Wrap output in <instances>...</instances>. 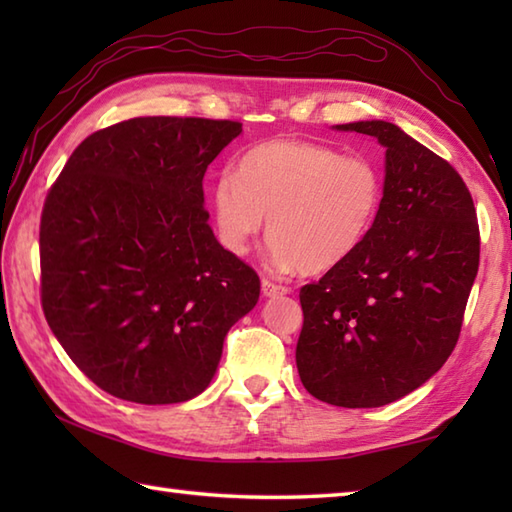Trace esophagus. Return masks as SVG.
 <instances>
[{"mask_svg": "<svg viewBox=\"0 0 512 512\" xmlns=\"http://www.w3.org/2000/svg\"><path fill=\"white\" fill-rule=\"evenodd\" d=\"M262 292H264V297L273 299V297L288 295L290 288H286V286H279V284H273V281H270V279H262Z\"/></svg>", "mask_w": 512, "mask_h": 512, "instance_id": "obj_1", "label": "esophagus"}]
</instances>
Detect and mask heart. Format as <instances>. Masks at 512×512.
I'll return each mask as SVG.
<instances>
[{
    "label": "heart",
    "instance_id": "obj_1",
    "mask_svg": "<svg viewBox=\"0 0 512 512\" xmlns=\"http://www.w3.org/2000/svg\"><path fill=\"white\" fill-rule=\"evenodd\" d=\"M211 204L228 253H248L268 217L275 264L321 273L367 239L383 204V176L363 156L306 140H268L237 160L235 176L217 178Z\"/></svg>",
    "mask_w": 512,
    "mask_h": 512
}]
</instances>
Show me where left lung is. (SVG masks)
<instances>
[{
	"label": "left lung",
	"mask_w": 512,
	"mask_h": 512,
	"mask_svg": "<svg viewBox=\"0 0 512 512\" xmlns=\"http://www.w3.org/2000/svg\"><path fill=\"white\" fill-rule=\"evenodd\" d=\"M334 129L385 147L383 204L356 253L301 288L297 369L328 405L383 407L451 356L480 266V228L460 173L398 125Z\"/></svg>",
	"instance_id": "left-lung-1"
}]
</instances>
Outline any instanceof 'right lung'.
<instances>
[{"mask_svg": "<svg viewBox=\"0 0 512 512\" xmlns=\"http://www.w3.org/2000/svg\"><path fill=\"white\" fill-rule=\"evenodd\" d=\"M242 123L140 116L88 136L41 213V306L74 365L140 405L211 385L259 277L217 242L202 180Z\"/></svg>", "mask_w": 512, "mask_h": 512, "instance_id": "1", "label": "right lung"}]
</instances>
